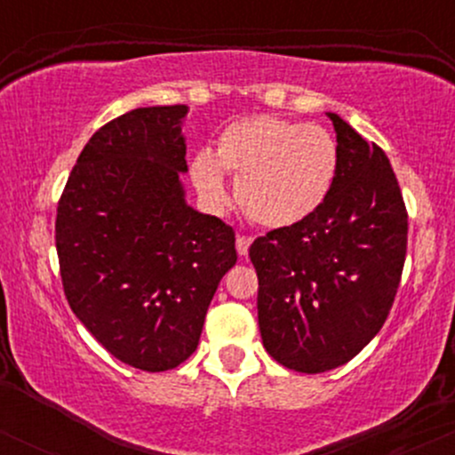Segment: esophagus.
Segmentation results:
<instances>
[{
    "mask_svg": "<svg viewBox=\"0 0 455 455\" xmlns=\"http://www.w3.org/2000/svg\"><path fill=\"white\" fill-rule=\"evenodd\" d=\"M235 243H237L239 257H245L250 250V243H252V237H248V235H237V242Z\"/></svg>",
    "mask_w": 455,
    "mask_h": 455,
    "instance_id": "obj_1",
    "label": "esophagus"
}]
</instances>
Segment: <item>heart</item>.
Returning a JSON list of instances; mask_svg holds the SVG:
<instances>
[{"mask_svg": "<svg viewBox=\"0 0 455 455\" xmlns=\"http://www.w3.org/2000/svg\"><path fill=\"white\" fill-rule=\"evenodd\" d=\"M237 177V201L252 222L286 228L310 218L331 192L338 173V143L325 128L252 115L228 124L216 151H198L190 177L213 212L231 201L227 177Z\"/></svg>", "mask_w": 455, "mask_h": 455, "instance_id": "1", "label": "heart"}]
</instances>
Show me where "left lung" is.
I'll use <instances>...</instances> for the list:
<instances>
[{"label": "left lung", "instance_id": "8db88e82", "mask_svg": "<svg viewBox=\"0 0 455 455\" xmlns=\"http://www.w3.org/2000/svg\"><path fill=\"white\" fill-rule=\"evenodd\" d=\"M338 173L304 222L250 245L259 275V329L275 362L318 374L357 355L383 327L406 257L398 180L385 151L336 113Z\"/></svg>", "mask_w": 455, "mask_h": 455}]
</instances>
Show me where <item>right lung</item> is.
I'll return each mask as SVG.
<instances>
[{
	"label": "right lung",
	"instance_id": "obj_1",
	"mask_svg": "<svg viewBox=\"0 0 455 455\" xmlns=\"http://www.w3.org/2000/svg\"><path fill=\"white\" fill-rule=\"evenodd\" d=\"M188 111L134 108L102 126L57 207L68 304L113 357L145 372L196 351L213 293L237 260L233 228L186 201Z\"/></svg>",
	"mask_w": 455,
	"mask_h": 455
}]
</instances>
